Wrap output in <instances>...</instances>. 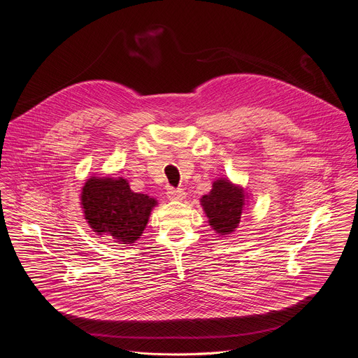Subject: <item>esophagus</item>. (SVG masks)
Instances as JSON below:
<instances>
[{
    "instance_id": "1",
    "label": "esophagus",
    "mask_w": 358,
    "mask_h": 358,
    "mask_svg": "<svg viewBox=\"0 0 358 358\" xmlns=\"http://www.w3.org/2000/svg\"><path fill=\"white\" fill-rule=\"evenodd\" d=\"M167 196L173 201H181V199L185 198V192L181 188H169Z\"/></svg>"
}]
</instances>
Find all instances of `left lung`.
<instances>
[{
    "instance_id": "1",
    "label": "left lung",
    "mask_w": 358,
    "mask_h": 358,
    "mask_svg": "<svg viewBox=\"0 0 358 358\" xmlns=\"http://www.w3.org/2000/svg\"><path fill=\"white\" fill-rule=\"evenodd\" d=\"M201 206L213 229L220 235H228L238 228L241 221L245 191L227 178H218L210 194L201 198Z\"/></svg>"
}]
</instances>
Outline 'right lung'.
Returning <instances> with one entry per match:
<instances>
[{"mask_svg": "<svg viewBox=\"0 0 358 358\" xmlns=\"http://www.w3.org/2000/svg\"><path fill=\"white\" fill-rule=\"evenodd\" d=\"M85 220L97 235H108L120 243L136 242L157 206L156 198L130 189L127 180L90 177L80 194Z\"/></svg>", "mask_w": 358, "mask_h": 358, "instance_id": "1", "label": "right lung"}]
</instances>
